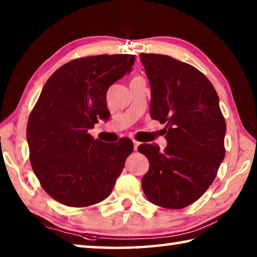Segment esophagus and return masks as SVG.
Segmentation results:
<instances>
[{
	"mask_svg": "<svg viewBox=\"0 0 257 257\" xmlns=\"http://www.w3.org/2000/svg\"><path fill=\"white\" fill-rule=\"evenodd\" d=\"M139 144H141V143L137 142V141H134V150H135V151H137V150H138V146H139Z\"/></svg>",
	"mask_w": 257,
	"mask_h": 257,
	"instance_id": "obj_1",
	"label": "esophagus"
}]
</instances>
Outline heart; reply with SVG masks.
Wrapping results in <instances>:
<instances>
[{
    "mask_svg": "<svg viewBox=\"0 0 257 257\" xmlns=\"http://www.w3.org/2000/svg\"><path fill=\"white\" fill-rule=\"evenodd\" d=\"M137 78H139V77H134V79H137Z\"/></svg>",
    "mask_w": 257,
    "mask_h": 257,
    "instance_id": "heart-1",
    "label": "heart"
}]
</instances>
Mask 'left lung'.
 Here are the masks:
<instances>
[{
  "instance_id": "left-lung-1",
  "label": "left lung",
  "mask_w": 257,
  "mask_h": 257,
  "mask_svg": "<svg viewBox=\"0 0 257 257\" xmlns=\"http://www.w3.org/2000/svg\"><path fill=\"white\" fill-rule=\"evenodd\" d=\"M151 82V116L165 123L168 145H139L150 161L142 179L149 201L179 210L205 193L225 155V120L206 76L169 55L142 53Z\"/></svg>"
}]
</instances>
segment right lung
<instances>
[{
  "label": "right lung",
  "instance_id": "1",
  "mask_svg": "<svg viewBox=\"0 0 257 257\" xmlns=\"http://www.w3.org/2000/svg\"><path fill=\"white\" fill-rule=\"evenodd\" d=\"M133 54L75 59L60 67L43 87L27 123L29 160L52 198L71 207L105 199L133 153L129 138L106 144L88 133L110 116L106 93L132 70Z\"/></svg>",
  "mask_w": 257,
  "mask_h": 257
}]
</instances>
